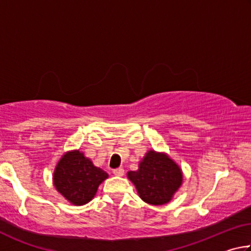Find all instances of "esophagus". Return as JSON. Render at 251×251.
<instances>
[{
	"instance_id": "esophagus-1",
	"label": "esophagus",
	"mask_w": 251,
	"mask_h": 251,
	"mask_svg": "<svg viewBox=\"0 0 251 251\" xmlns=\"http://www.w3.org/2000/svg\"><path fill=\"white\" fill-rule=\"evenodd\" d=\"M113 174L115 176H118V177H122V176H124V169H123L122 167H120V168H117V169H115V171L113 172Z\"/></svg>"
}]
</instances>
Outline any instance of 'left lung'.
Here are the masks:
<instances>
[{
  "mask_svg": "<svg viewBox=\"0 0 251 251\" xmlns=\"http://www.w3.org/2000/svg\"><path fill=\"white\" fill-rule=\"evenodd\" d=\"M138 196L150 205H165L172 201L182 184L179 165L166 152L148 151L138 164V169L127 173Z\"/></svg>",
  "mask_w": 251,
  "mask_h": 251,
  "instance_id": "1",
  "label": "left lung"
}]
</instances>
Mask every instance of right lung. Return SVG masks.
I'll return each mask as SVG.
<instances>
[{"instance_id":"obj_1","label":"right lung","mask_w":251,"mask_h":251,"mask_svg":"<svg viewBox=\"0 0 251 251\" xmlns=\"http://www.w3.org/2000/svg\"><path fill=\"white\" fill-rule=\"evenodd\" d=\"M108 174L78 150L66 151L57 161L53 173V185L67 201L83 206L95 197L100 185Z\"/></svg>"}]
</instances>
